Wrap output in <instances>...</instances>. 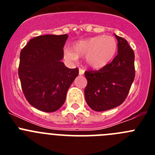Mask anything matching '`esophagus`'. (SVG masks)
<instances>
[{
  "label": "esophagus",
  "mask_w": 155,
  "mask_h": 155,
  "mask_svg": "<svg viewBox=\"0 0 155 155\" xmlns=\"http://www.w3.org/2000/svg\"><path fill=\"white\" fill-rule=\"evenodd\" d=\"M84 73V71L83 69H79V75H83Z\"/></svg>",
  "instance_id": "1"
}]
</instances>
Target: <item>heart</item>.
<instances>
[{"label": "heart", "instance_id": "heart-1", "mask_svg": "<svg viewBox=\"0 0 155 155\" xmlns=\"http://www.w3.org/2000/svg\"><path fill=\"white\" fill-rule=\"evenodd\" d=\"M117 49L118 44L114 37L96 35L75 42L71 46V50H65L64 56L72 61H77L78 57H84L87 67L99 70L113 61Z\"/></svg>", "mask_w": 155, "mask_h": 155}]
</instances>
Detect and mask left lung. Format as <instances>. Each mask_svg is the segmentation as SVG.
Listing matches in <instances>:
<instances>
[{"label":"left lung","mask_w":155,"mask_h":155,"mask_svg":"<svg viewBox=\"0 0 155 155\" xmlns=\"http://www.w3.org/2000/svg\"><path fill=\"white\" fill-rule=\"evenodd\" d=\"M115 35L118 41V54L113 61L99 71L84 72L87 81L84 89L86 102L97 112L121 105L135 77L134 50L125 39Z\"/></svg>","instance_id":"left-lung-1"}]
</instances>
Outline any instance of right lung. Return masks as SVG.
Instances as JSON below:
<instances>
[{"label": "right lung", "mask_w": 155, "mask_h": 155, "mask_svg": "<svg viewBox=\"0 0 155 155\" xmlns=\"http://www.w3.org/2000/svg\"><path fill=\"white\" fill-rule=\"evenodd\" d=\"M68 34L39 35L21 50L18 76L25 96L35 109L52 113L64 105L68 88L78 75L62 62Z\"/></svg>", "instance_id": "1"}]
</instances>
